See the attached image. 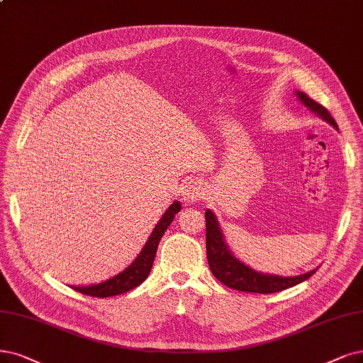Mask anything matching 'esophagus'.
<instances>
[{
  "mask_svg": "<svg viewBox=\"0 0 363 363\" xmlns=\"http://www.w3.org/2000/svg\"><path fill=\"white\" fill-rule=\"evenodd\" d=\"M205 186L196 182V181H190V182H185L184 184V191H182V197H184V202L186 203H197L200 200L205 199Z\"/></svg>",
  "mask_w": 363,
  "mask_h": 363,
  "instance_id": "obj_1",
  "label": "esophagus"
}]
</instances>
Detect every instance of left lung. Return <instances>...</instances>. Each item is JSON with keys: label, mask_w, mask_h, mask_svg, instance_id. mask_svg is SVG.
<instances>
[{"label": "left lung", "mask_w": 363, "mask_h": 363, "mask_svg": "<svg viewBox=\"0 0 363 363\" xmlns=\"http://www.w3.org/2000/svg\"><path fill=\"white\" fill-rule=\"evenodd\" d=\"M299 101L308 107L315 116L326 121L335 130H338L337 123L330 116L326 107L318 104L313 99L306 96L305 92L294 91ZM206 218V254H208V263L211 271L220 283L224 286L239 290V291H250V293H277L281 290L290 289L293 286H298L302 281L311 278L318 267L315 269L305 272L296 277H281L275 274H266L257 272L252 267L240 262L235 254L232 252L230 247L227 245V240L217 220V216L211 209L205 211Z\"/></svg>", "instance_id": "obj_1"}]
</instances>
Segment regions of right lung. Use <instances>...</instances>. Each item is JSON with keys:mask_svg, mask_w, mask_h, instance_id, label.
I'll return each instance as SVG.
<instances>
[{"mask_svg": "<svg viewBox=\"0 0 363 363\" xmlns=\"http://www.w3.org/2000/svg\"><path fill=\"white\" fill-rule=\"evenodd\" d=\"M181 211V202L174 200V202L167 208V211L163 213V217L160 218L151 236L147 238L145 247L139 252V256L134 259V262L125 267L123 272L118 275L101 281L99 284H89V286H70L73 290L84 293L86 296H96V298H109L116 296V294H123L125 291H130L140 286L143 281L150 275L152 269V263L157 254V248L160 244V239L163 238L167 227L173 221L174 216Z\"/></svg>", "mask_w": 363, "mask_h": 363, "instance_id": "obj_1", "label": "right lung"}]
</instances>
